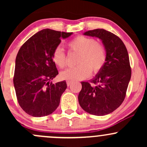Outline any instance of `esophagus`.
<instances>
[{"mask_svg": "<svg viewBox=\"0 0 147 147\" xmlns=\"http://www.w3.org/2000/svg\"><path fill=\"white\" fill-rule=\"evenodd\" d=\"M72 83V81H67V82H66L67 86H70V84H71Z\"/></svg>", "mask_w": 147, "mask_h": 147, "instance_id": "esophagus-1", "label": "esophagus"}]
</instances>
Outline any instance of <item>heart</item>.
<instances>
[{
    "instance_id": "obj_1",
    "label": "heart",
    "mask_w": 147,
    "mask_h": 147,
    "mask_svg": "<svg viewBox=\"0 0 147 147\" xmlns=\"http://www.w3.org/2000/svg\"><path fill=\"white\" fill-rule=\"evenodd\" d=\"M69 50L78 53L77 66L68 68L60 73L62 79L68 81L82 80L89 77L91 72L97 74L102 71L107 59V53L104 44L95 38L86 36H75L68 43ZM52 61L61 69L66 66L67 57L61 47L54 50Z\"/></svg>"
}]
</instances>
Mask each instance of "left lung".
<instances>
[{"instance_id": "obj_1", "label": "left lung", "mask_w": 147, "mask_h": 147, "mask_svg": "<svg viewBox=\"0 0 147 147\" xmlns=\"http://www.w3.org/2000/svg\"><path fill=\"white\" fill-rule=\"evenodd\" d=\"M84 35L102 40L107 59L102 71L90 82H81L79 105L90 114L106 115L116 110L125 99L131 77L129 54L122 40L111 32L96 29L86 32Z\"/></svg>"}]
</instances>
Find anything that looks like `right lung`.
I'll list each match as a JSON object with an SVG mask.
<instances>
[{
  "label": "right lung",
  "mask_w": 147,
  "mask_h": 147,
  "mask_svg": "<svg viewBox=\"0 0 147 147\" xmlns=\"http://www.w3.org/2000/svg\"><path fill=\"white\" fill-rule=\"evenodd\" d=\"M72 32L45 29L34 34L18 50L14 85L21 109L33 117L50 115L57 109L67 88L65 81L52 84L59 72L52 61L54 50Z\"/></svg>",
  "instance_id": "right-lung-1"
}]
</instances>
